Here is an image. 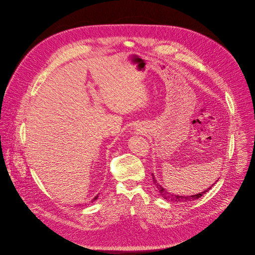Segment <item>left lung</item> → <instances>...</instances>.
<instances>
[{
  "label": "left lung",
  "mask_w": 255,
  "mask_h": 255,
  "mask_svg": "<svg viewBox=\"0 0 255 255\" xmlns=\"http://www.w3.org/2000/svg\"><path fill=\"white\" fill-rule=\"evenodd\" d=\"M151 177H152V180H154V183L157 185V188H158V191L160 192L161 196L164 197V199H166L167 201H170V202H174V203H182V202H190V201H194V200H197L199 198H201V196H203L204 194H206L207 191H209L211 187H209L207 190H205L204 192H200L199 194H195V195H191V196H180V195H176L174 193H171L169 191H167L164 187H162L158 182L157 180L155 179L154 177V174H151Z\"/></svg>",
  "instance_id": "left-lung-1"
}]
</instances>
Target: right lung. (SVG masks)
<instances>
[{
	"mask_svg": "<svg viewBox=\"0 0 255 255\" xmlns=\"http://www.w3.org/2000/svg\"><path fill=\"white\" fill-rule=\"evenodd\" d=\"M97 198H98V195H97V196H96V197H94V198H93V199H92V201H91V202H93V201H95V200H96V199H97ZM91 202H90V203H91Z\"/></svg>",
	"mask_w": 255,
	"mask_h": 255,
	"instance_id": "1",
	"label": "right lung"
}]
</instances>
